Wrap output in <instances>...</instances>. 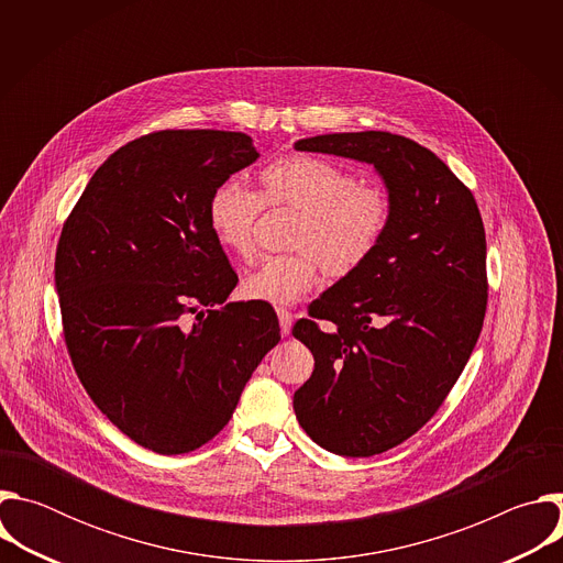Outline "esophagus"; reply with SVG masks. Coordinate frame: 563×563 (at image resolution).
<instances>
[{"label": "esophagus", "instance_id": "obj_1", "mask_svg": "<svg viewBox=\"0 0 563 563\" xmlns=\"http://www.w3.org/2000/svg\"><path fill=\"white\" fill-rule=\"evenodd\" d=\"M278 320H280V332H283V336H289V332H291V311L285 309V307H280V309H278Z\"/></svg>", "mask_w": 563, "mask_h": 563}]
</instances>
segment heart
Masks as SVG:
<instances>
[{
  "instance_id": "heart-1",
  "label": "heart",
  "mask_w": 563,
  "mask_h": 563,
  "mask_svg": "<svg viewBox=\"0 0 563 563\" xmlns=\"http://www.w3.org/2000/svg\"><path fill=\"white\" fill-rule=\"evenodd\" d=\"M263 196L243 180L220 183L207 207L209 229L222 250L250 258L254 231L267 205L300 211L294 247L298 252L265 258L245 280L252 300L291 305L300 300L325 272L343 278L361 269L383 245L391 227V198L374 183H358L356 174L334 159L291 153L261 172Z\"/></svg>"
}]
</instances>
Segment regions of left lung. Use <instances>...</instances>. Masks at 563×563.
<instances>
[{"mask_svg": "<svg viewBox=\"0 0 563 563\" xmlns=\"http://www.w3.org/2000/svg\"><path fill=\"white\" fill-rule=\"evenodd\" d=\"M296 148L374 165L391 198L376 254L291 330L313 354L294 394L300 428L330 452L374 456L437 415L478 341L488 305L484 220L472 191L410 137L330 133Z\"/></svg>", "mask_w": 563, "mask_h": 563, "instance_id": "obj_1", "label": "left lung"}]
</instances>
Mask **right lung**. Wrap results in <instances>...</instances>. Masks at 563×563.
I'll use <instances>...</instances> for the list:
<instances>
[{"label": "right lung", "mask_w": 563, "mask_h": 563, "mask_svg": "<svg viewBox=\"0 0 563 563\" xmlns=\"http://www.w3.org/2000/svg\"><path fill=\"white\" fill-rule=\"evenodd\" d=\"M256 157L240 131L142 135L104 159L62 227L55 287L75 374L157 454L209 443L280 341L269 302L218 307L238 276L209 229V198Z\"/></svg>", "instance_id": "add662e5"}]
</instances>
